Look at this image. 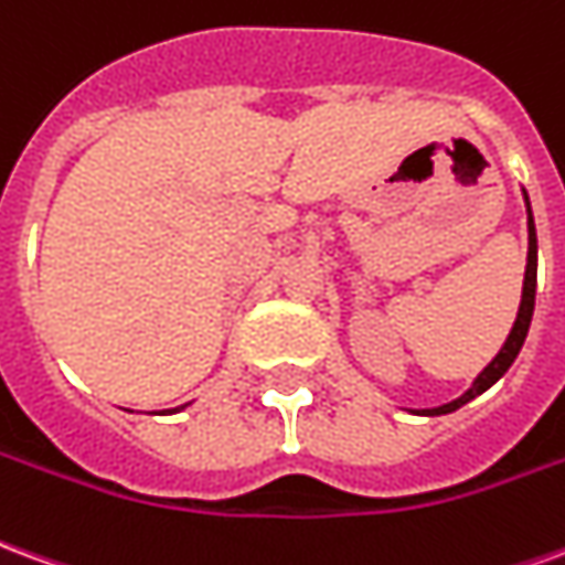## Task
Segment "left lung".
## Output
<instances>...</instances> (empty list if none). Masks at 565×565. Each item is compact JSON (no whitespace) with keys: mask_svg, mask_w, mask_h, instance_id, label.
Masks as SVG:
<instances>
[{"mask_svg":"<svg viewBox=\"0 0 565 565\" xmlns=\"http://www.w3.org/2000/svg\"><path fill=\"white\" fill-rule=\"evenodd\" d=\"M533 308H535V226H533V214H530V254H526V275H523V299H521V311H518V320L511 327L509 339L502 344V351L493 356V363L475 379V384L469 391L462 393L460 399H454L448 405H438V408H429L426 415H448V412H457L460 405H466L469 399H475L478 393H484L490 384H497L509 366L514 363V356L521 354L523 339H526V330H530V320H533Z\"/></svg>","mask_w":565,"mask_h":565,"instance_id":"obj_1","label":"left lung"}]
</instances>
